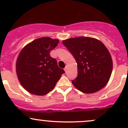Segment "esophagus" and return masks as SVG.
Here are the masks:
<instances>
[{
	"label": "esophagus",
	"instance_id": "obj_1",
	"mask_svg": "<svg viewBox=\"0 0 128 128\" xmlns=\"http://www.w3.org/2000/svg\"><path fill=\"white\" fill-rule=\"evenodd\" d=\"M67 70H68V66H66L65 68H64V71H65L66 72H67Z\"/></svg>",
	"mask_w": 128,
	"mask_h": 128
}]
</instances>
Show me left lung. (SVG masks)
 Listing matches in <instances>:
<instances>
[{
  "label": "left lung",
  "mask_w": 128,
  "mask_h": 128,
  "mask_svg": "<svg viewBox=\"0 0 128 128\" xmlns=\"http://www.w3.org/2000/svg\"><path fill=\"white\" fill-rule=\"evenodd\" d=\"M76 60L78 74L72 81L84 93H93L104 87L112 70V60L109 51L99 40L86 36L62 41Z\"/></svg>",
  "instance_id": "1"
}]
</instances>
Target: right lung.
Masks as SVG:
<instances>
[{"mask_svg":"<svg viewBox=\"0 0 128 128\" xmlns=\"http://www.w3.org/2000/svg\"><path fill=\"white\" fill-rule=\"evenodd\" d=\"M58 39L42 37L22 49L16 61V72L22 86L30 93L44 96L55 87L63 73L50 52L58 44Z\"/></svg>","mask_w":128,"mask_h":128,"instance_id":"obj_1","label":"right lung"}]
</instances>
